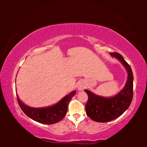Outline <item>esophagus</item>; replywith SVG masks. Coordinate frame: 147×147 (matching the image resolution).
I'll use <instances>...</instances> for the list:
<instances>
[{"mask_svg":"<svg viewBox=\"0 0 147 147\" xmlns=\"http://www.w3.org/2000/svg\"><path fill=\"white\" fill-rule=\"evenodd\" d=\"M86 84L83 81H80L77 84V89H78L79 91H82L84 89L86 88Z\"/></svg>","mask_w":147,"mask_h":147,"instance_id":"1","label":"esophagus"}]
</instances>
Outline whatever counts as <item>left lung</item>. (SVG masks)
<instances>
[{
    "instance_id": "1",
    "label": "left lung",
    "mask_w": 147,
    "mask_h": 147,
    "mask_svg": "<svg viewBox=\"0 0 147 147\" xmlns=\"http://www.w3.org/2000/svg\"><path fill=\"white\" fill-rule=\"evenodd\" d=\"M110 54L123 65L127 71L128 79L124 88L112 97H104L88 89L84 90L88 95L86 105L87 115L98 123H106L118 118L129 108L133 98L134 76L130 66L120 54L111 53Z\"/></svg>"
}]
</instances>
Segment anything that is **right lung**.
I'll return each instance as SVG.
<instances>
[{
    "instance_id": "1",
    "label": "right lung",
    "mask_w": 147,
    "mask_h": 147,
    "mask_svg": "<svg viewBox=\"0 0 147 147\" xmlns=\"http://www.w3.org/2000/svg\"><path fill=\"white\" fill-rule=\"evenodd\" d=\"M76 93V91H72L58 103L46 108H32L21 102L17 94V98L20 108L28 117L38 123L52 124L58 123L64 118L67 112L69 102Z\"/></svg>"
}]
</instances>
